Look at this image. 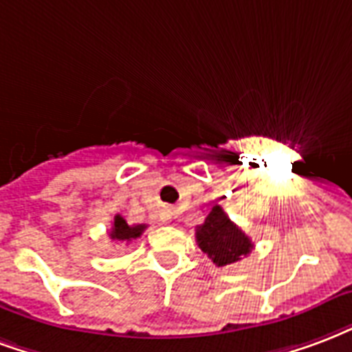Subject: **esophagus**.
<instances>
[{
	"mask_svg": "<svg viewBox=\"0 0 352 352\" xmlns=\"http://www.w3.org/2000/svg\"><path fill=\"white\" fill-rule=\"evenodd\" d=\"M171 216H173V212H171V210H169V209L160 210V220H162V222L168 223L169 220H171Z\"/></svg>",
	"mask_w": 352,
	"mask_h": 352,
	"instance_id": "34e87169",
	"label": "esophagus"
}]
</instances>
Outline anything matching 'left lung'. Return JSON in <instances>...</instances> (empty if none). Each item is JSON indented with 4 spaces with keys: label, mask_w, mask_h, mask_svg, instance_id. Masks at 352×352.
I'll return each instance as SVG.
<instances>
[{
    "label": "left lung",
    "mask_w": 352,
    "mask_h": 352,
    "mask_svg": "<svg viewBox=\"0 0 352 352\" xmlns=\"http://www.w3.org/2000/svg\"><path fill=\"white\" fill-rule=\"evenodd\" d=\"M196 241L216 267L241 261L254 248L250 236L235 222L229 220L220 205H214L205 222L197 226Z\"/></svg>",
    "instance_id": "8db88e82"
}]
</instances>
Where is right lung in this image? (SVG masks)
Wrapping results in <instances>:
<instances>
[{"label":"right lung","instance_id":"right-lung-1","mask_svg":"<svg viewBox=\"0 0 352 352\" xmlns=\"http://www.w3.org/2000/svg\"><path fill=\"white\" fill-rule=\"evenodd\" d=\"M145 223H138V226H129L126 220H124L121 214H116L113 218V226H111L110 236L111 241H121V242H130L142 236V233L145 231Z\"/></svg>","mask_w":352,"mask_h":352}]
</instances>
